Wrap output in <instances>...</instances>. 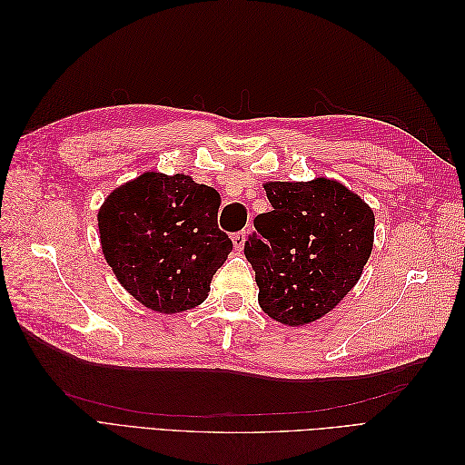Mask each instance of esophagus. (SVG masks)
Masks as SVG:
<instances>
[{
	"label": "esophagus",
	"instance_id": "1",
	"mask_svg": "<svg viewBox=\"0 0 465 465\" xmlns=\"http://www.w3.org/2000/svg\"><path fill=\"white\" fill-rule=\"evenodd\" d=\"M244 242H246V231H241V232H234L232 234V244H234V250L241 252L244 248Z\"/></svg>",
	"mask_w": 465,
	"mask_h": 465
}]
</instances>
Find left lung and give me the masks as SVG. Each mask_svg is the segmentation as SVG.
<instances>
[{"mask_svg":"<svg viewBox=\"0 0 465 465\" xmlns=\"http://www.w3.org/2000/svg\"><path fill=\"white\" fill-rule=\"evenodd\" d=\"M272 211L244 242L262 311L287 326L328 314L361 279L374 238V213L328 178L267 182Z\"/></svg>","mask_w":465,"mask_h":465,"instance_id":"left-lung-1","label":"left lung"}]
</instances>
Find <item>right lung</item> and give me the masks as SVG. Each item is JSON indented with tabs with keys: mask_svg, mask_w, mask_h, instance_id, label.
<instances>
[{
	"mask_svg": "<svg viewBox=\"0 0 465 465\" xmlns=\"http://www.w3.org/2000/svg\"><path fill=\"white\" fill-rule=\"evenodd\" d=\"M219 203L217 190L186 174L145 173L112 192L98 232L122 287L164 314L202 304L232 250L217 224Z\"/></svg>",
	"mask_w": 465,
	"mask_h": 465,
	"instance_id": "1",
	"label": "right lung"
}]
</instances>
